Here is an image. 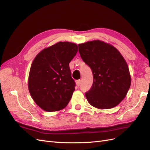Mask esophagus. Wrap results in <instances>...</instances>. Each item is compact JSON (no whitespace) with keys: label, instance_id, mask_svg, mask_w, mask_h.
<instances>
[{"label":"esophagus","instance_id":"1","mask_svg":"<svg viewBox=\"0 0 150 150\" xmlns=\"http://www.w3.org/2000/svg\"><path fill=\"white\" fill-rule=\"evenodd\" d=\"M76 85H77V86H79L81 85V80H80V79L77 80V81H76Z\"/></svg>","mask_w":150,"mask_h":150}]
</instances>
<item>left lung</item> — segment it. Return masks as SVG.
Wrapping results in <instances>:
<instances>
[{
    "label": "left lung",
    "mask_w": 150,
    "mask_h": 150,
    "mask_svg": "<svg viewBox=\"0 0 150 150\" xmlns=\"http://www.w3.org/2000/svg\"><path fill=\"white\" fill-rule=\"evenodd\" d=\"M78 49L93 74L92 87L85 93L88 101L98 109L116 106L131 86L129 68L124 57L114 46L99 40L79 44Z\"/></svg>",
    "instance_id": "obj_1"
}]
</instances>
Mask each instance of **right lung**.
Returning a JSON list of instances; mask_svg holds the SVG:
<instances>
[{
  "label": "right lung",
  "mask_w": 150,
  "mask_h": 150,
  "mask_svg": "<svg viewBox=\"0 0 150 150\" xmlns=\"http://www.w3.org/2000/svg\"><path fill=\"white\" fill-rule=\"evenodd\" d=\"M78 46L59 42L40 51L30 67L28 88L34 102L43 110L64 109L75 90L69 63L76 55Z\"/></svg>",
  "instance_id": "obj_1"
}]
</instances>
